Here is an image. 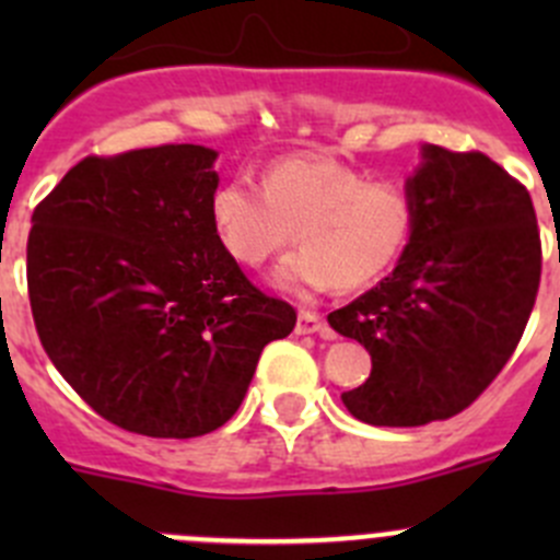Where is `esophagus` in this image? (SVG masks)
I'll return each instance as SVG.
<instances>
[{"label": "esophagus", "instance_id": "obj_1", "mask_svg": "<svg viewBox=\"0 0 560 560\" xmlns=\"http://www.w3.org/2000/svg\"><path fill=\"white\" fill-rule=\"evenodd\" d=\"M325 330H327L325 316H319L316 312H306V308L298 314V325H295L298 336H314V332H325Z\"/></svg>", "mask_w": 560, "mask_h": 560}]
</instances>
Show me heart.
Wrapping results in <instances>:
<instances>
[{
  "mask_svg": "<svg viewBox=\"0 0 560 560\" xmlns=\"http://www.w3.org/2000/svg\"><path fill=\"white\" fill-rule=\"evenodd\" d=\"M211 222L244 268H262L298 235L306 246L273 273L281 290H358L380 279L404 252L415 206L395 180H369L330 156L295 154L270 162L262 189L244 175L219 184Z\"/></svg>",
  "mask_w": 560,
  "mask_h": 560,
  "instance_id": "obj_1",
  "label": "heart"
}]
</instances>
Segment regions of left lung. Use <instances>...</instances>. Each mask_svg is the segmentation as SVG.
<instances>
[{
    "mask_svg": "<svg viewBox=\"0 0 560 560\" xmlns=\"http://www.w3.org/2000/svg\"><path fill=\"white\" fill-rule=\"evenodd\" d=\"M406 191L415 224L395 270L327 314L371 354L369 380L341 395L369 425L460 415L512 358L539 292L534 202L490 156L422 145Z\"/></svg>",
    "mask_w": 560,
    "mask_h": 560,
    "instance_id": "obj_1",
    "label": "left lung"
}]
</instances>
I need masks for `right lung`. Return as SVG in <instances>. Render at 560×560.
Wrapping results in <instances>:
<instances>
[{"label": "right lung", "mask_w": 560, "mask_h": 560, "mask_svg": "<svg viewBox=\"0 0 560 560\" xmlns=\"http://www.w3.org/2000/svg\"><path fill=\"white\" fill-rule=\"evenodd\" d=\"M213 160L191 143L86 156L32 213L39 343L100 417L140 436L222 428L265 343L298 322L219 241Z\"/></svg>", "instance_id": "right-lung-1"}]
</instances>
